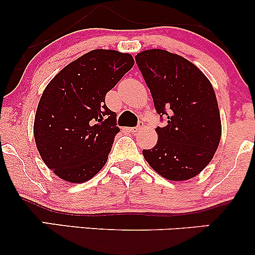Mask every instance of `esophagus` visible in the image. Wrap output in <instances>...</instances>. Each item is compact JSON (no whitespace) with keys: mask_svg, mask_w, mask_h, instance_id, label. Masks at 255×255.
Wrapping results in <instances>:
<instances>
[{"mask_svg":"<svg viewBox=\"0 0 255 255\" xmlns=\"http://www.w3.org/2000/svg\"><path fill=\"white\" fill-rule=\"evenodd\" d=\"M141 129H142V124H140L139 126H137V127L129 128V131H131V133H133V134H135V133H137V131H140Z\"/></svg>","mask_w":255,"mask_h":255,"instance_id":"34e87169","label":"esophagus"}]
</instances>
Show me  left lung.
<instances>
[{"mask_svg":"<svg viewBox=\"0 0 255 255\" xmlns=\"http://www.w3.org/2000/svg\"><path fill=\"white\" fill-rule=\"evenodd\" d=\"M135 60L157 113L166 118V126L156 128V146L142 151L146 162L166 180L197 176L211 162L222 136L211 83L191 61L162 49L139 52Z\"/></svg>","mask_w":255,"mask_h":255,"instance_id":"8db88e82","label":"left lung"}]
</instances>
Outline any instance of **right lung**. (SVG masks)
<instances>
[{"label":"right lung","instance_id":"add662e5","mask_svg":"<svg viewBox=\"0 0 255 255\" xmlns=\"http://www.w3.org/2000/svg\"><path fill=\"white\" fill-rule=\"evenodd\" d=\"M133 66L128 52L96 49L46 85L34 116V141L43 162L61 180L86 182L105 165L120 131L105 96Z\"/></svg>","mask_w":255,"mask_h":255}]
</instances>
